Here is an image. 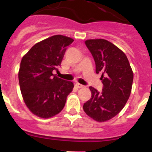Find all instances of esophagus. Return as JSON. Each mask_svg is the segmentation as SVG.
Instances as JSON below:
<instances>
[{"label": "esophagus", "mask_w": 152, "mask_h": 152, "mask_svg": "<svg viewBox=\"0 0 152 152\" xmlns=\"http://www.w3.org/2000/svg\"><path fill=\"white\" fill-rule=\"evenodd\" d=\"M76 88H84V86H83V85L79 84V83H76Z\"/></svg>", "instance_id": "1"}]
</instances>
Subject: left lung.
Returning <instances> with one entry per match:
<instances>
[{"mask_svg":"<svg viewBox=\"0 0 152 152\" xmlns=\"http://www.w3.org/2000/svg\"><path fill=\"white\" fill-rule=\"evenodd\" d=\"M86 45L95 62L96 73H102V91L91 86V98L83 104L88 116L104 122L118 114L129 99L133 73L126 54L104 39H90Z\"/></svg>","mask_w":152,"mask_h":152,"instance_id":"1","label":"left lung"}]
</instances>
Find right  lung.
Instances as JSON below:
<instances>
[{
    "label": "right lung",
    "mask_w": 152,
    "mask_h": 152,
    "mask_svg": "<svg viewBox=\"0 0 152 152\" xmlns=\"http://www.w3.org/2000/svg\"><path fill=\"white\" fill-rule=\"evenodd\" d=\"M73 39L61 35L46 39L30 49L23 57L19 83L26 104L34 114L49 118L64 108L73 83L52 73L61 66L67 46Z\"/></svg>",
    "instance_id": "obj_1"
}]
</instances>
